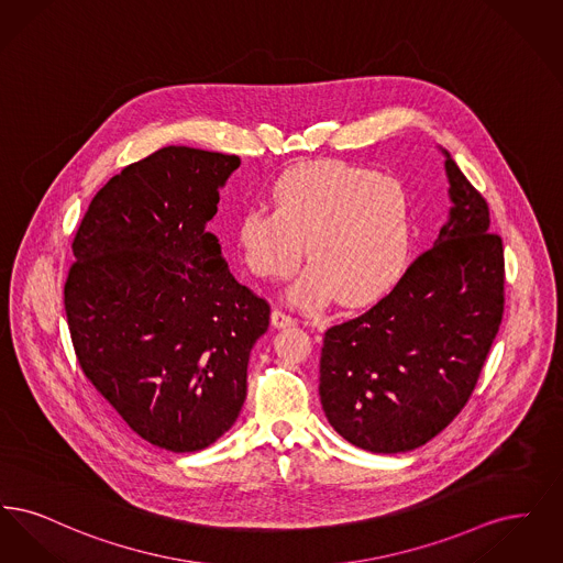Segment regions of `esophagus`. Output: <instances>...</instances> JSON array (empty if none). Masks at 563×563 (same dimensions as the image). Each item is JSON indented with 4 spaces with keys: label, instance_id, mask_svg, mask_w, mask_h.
Here are the masks:
<instances>
[{
    "label": "esophagus",
    "instance_id": "esophagus-1",
    "mask_svg": "<svg viewBox=\"0 0 563 563\" xmlns=\"http://www.w3.org/2000/svg\"><path fill=\"white\" fill-rule=\"evenodd\" d=\"M272 324L274 327H289V324H295V319L291 314H287V312H283V310H272Z\"/></svg>",
    "mask_w": 563,
    "mask_h": 563
}]
</instances>
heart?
Listing matches in <instances>:
<instances>
[{
    "mask_svg": "<svg viewBox=\"0 0 563 563\" xmlns=\"http://www.w3.org/2000/svg\"><path fill=\"white\" fill-rule=\"evenodd\" d=\"M274 211L251 207L239 219V244L262 278L294 274L306 244L310 268L291 297L317 308L331 297L365 306L401 278L411 249V214L401 181L346 162H310L283 173Z\"/></svg>",
    "mask_w": 563,
    "mask_h": 563,
    "instance_id": "1",
    "label": "heart"
}]
</instances>
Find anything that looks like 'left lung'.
Returning a JSON list of instances; mask_svg holds the SVG:
<instances>
[{"instance_id": "left-lung-1", "label": "left lung", "mask_w": 563, "mask_h": 563, "mask_svg": "<svg viewBox=\"0 0 563 563\" xmlns=\"http://www.w3.org/2000/svg\"><path fill=\"white\" fill-rule=\"evenodd\" d=\"M445 154L452 209L429 251L367 312L324 331L322 409L349 443L411 452L471 399L505 312L503 239Z\"/></svg>"}]
</instances>
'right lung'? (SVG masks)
Wrapping results in <instances>:
<instances>
[{"instance_id": "1", "label": "right lung", "mask_w": 563, "mask_h": 563, "mask_svg": "<svg viewBox=\"0 0 563 563\" xmlns=\"http://www.w3.org/2000/svg\"><path fill=\"white\" fill-rule=\"evenodd\" d=\"M239 156L168 145L92 198L74 239L65 312L81 372L131 429L175 454L232 429L269 306L207 230Z\"/></svg>"}]
</instances>
